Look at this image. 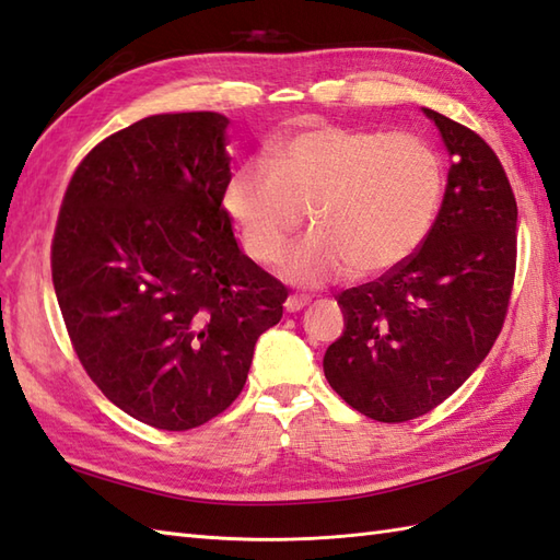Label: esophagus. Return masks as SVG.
Here are the masks:
<instances>
[{
	"label": "esophagus",
	"instance_id": "obj_1",
	"mask_svg": "<svg viewBox=\"0 0 560 560\" xmlns=\"http://www.w3.org/2000/svg\"><path fill=\"white\" fill-rule=\"evenodd\" d=\"M307 303H311V299H307V295L291 293L289 299H287V303H283V307H287V313H299V311H303Z\"/></svg>",
	"mask_w": 560,
	"mask_h": 560
}]
</instances>
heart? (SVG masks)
I'll use <instances>...</instances> for the list:
<instances>
[{"label":"heart","mask_w":560,"mask_h":560,"mask_svg":"<svg viewBox=\"0 0 560 560\" xmlns=\"http://www.w3.org/2000/svg\"><path fill=\"white\" fill-rule=\"evenodd\" d=\"M443 153L421 135L313 125L249 159L223 187V209L247 255L277 265L311 211L317 231L295 245L283 273L323 287L343 273L375 277L425 243L445 197Z\"/></svg>","instance_id":"1"}]
</instances>
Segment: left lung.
I'll return each instance as SVG.
<instances>
[{"instance_id":"1","label":"left lung","mask_w":560,"mask_h":560,"mask_svg":"<svg viewBox=\"0 0 560 560\" xmlns=\"http://www.w3.org/2000/svg\"><path fill=\"white\" fill-rule=\"evenodd\" d=\"M423 113L452 153L438 219L401 267L337 295L347 329L325 353L331 389L383 423L433 411L477 371L503 329L517 267V201L495 151Z\"/></svg>"}]
</instances>
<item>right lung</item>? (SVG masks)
I'll use <instances>...</instances> for the list:
<instances>
[{
    "instance_id": "1",
    "label": "right lung",
    "mask_w": 560,
    "mask_h": 560,
    "mask_svg": "<svg viewBox=\"0 0 560 560\" xmlns=\"http://www.w3.org/2000/svg\"><path fill=\"white\" fill-rule=\"evenodd\" d=\"M229 120L151 115L77 165L52 283L83 371L132 419L189 431L235 401L289 289L235 243L223 209Z\"/></svg>"
}]
</instances>
